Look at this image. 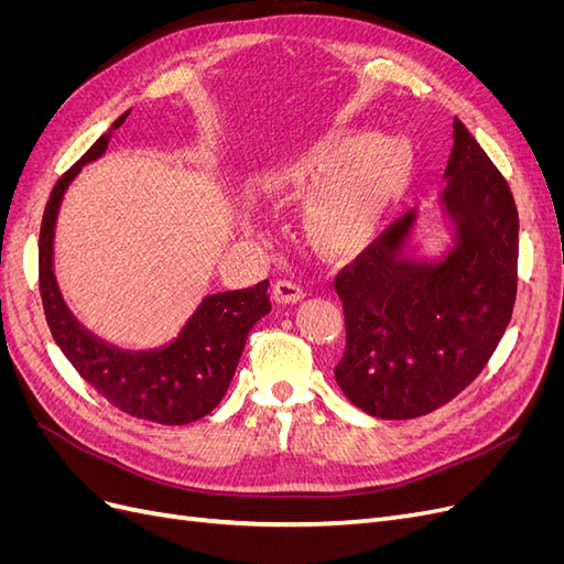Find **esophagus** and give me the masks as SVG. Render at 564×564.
<instances>
[{
    "label": "esophagus",
    "instance_id": "esophagus-1",
    "mask_svg": "<svg viewBox=\"0 0 564 564\" xmlns=\"http://www.w3.org/2000/svg\"><path fill=\"white\" fill-rule=\"evenodd\" d=\"M272 296H275L278 303H296L305 296L303 286L294 280H278L275 284H272Z\"/></svg>",
    "mask_w": 564,
    "mask_h": 564
}]
</instances>
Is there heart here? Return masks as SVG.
<instances>
[{"mask_svg":"<svg viewBox=\"0 0 564 564\" xmlns=\"http://www.w3.org/2000/svg\"><path fill=\"white\" fill-rule=\"evenodd\" d=\"M414 172V148L404 135L336 131L272 162L261 193L275 202L316 195L305 228L324 249L365 242L406 187Z\"/></svg>","mask_w":564,"mask_h":564,"instance_id":"heart-1","label":"heart"}]
</instances>
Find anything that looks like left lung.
Wrapping results in <instances>:
<instances>
[{"label": "left lung", "instance_id": "left-lung-1", "mask_svg": "<svg viewBox=\"0 0 564 564\" xmlns=\"http://www.w3.org/2000/svg\"><path fill=\"white\" fill-rule=\"evenodd\" d=\"M445 178L440 204L454 240L442 259L409 249L412 209L334 280L346 315L334 377L377 419H416L454 400L485 369L513 315L518 207L460 119Z\"/></svg>", "mask_w": 564, "mask_h": 564}]
</instances>
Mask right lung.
<instances>
[{"mask_svg":"<svg viewBox=\"0 0 564 564\" xmlns=\"http://www.w3.org/2000/svg\"><path fill=\"white\" fill-rule=\"evenodd\" d=\"M127 115L129 110L115 119L110 131L67 169L48 195L40 230V294L51 336L84 381L129 416L162 425H185L204 419L224 400L251 327L272 308L268 280L207 296L172 344L155 350H122L82 327L65 305L56 282V218L67 185L84 164L104 155L112 129L122 127Z\"/></svg>","mask_w":564,"mask_h":564,"instance_id":"right-lung-1","label":"right lung"}]
</instances>
